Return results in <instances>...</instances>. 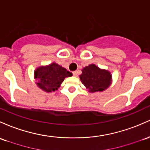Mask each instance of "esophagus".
<instances>
[{"label":"esophagus","mask_w":150,"mask_h":150,"mask_svg":"<svg viewBox=\"0 0 150 150\" xmlns=\"http://www.w3.org/2000/svg\"><path fill=\"white\" fill-rule=\"evenodd\" d=\"M72 74H73V75H74V76H75V77L78 76V72H77L76 71H75V72H72Z\"/></svg>","instance_id":"obj_1"}]
</instances>
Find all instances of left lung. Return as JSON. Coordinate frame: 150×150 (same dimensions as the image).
Returning <instances> with one entry per match:
<instances>
[{"label":"left lung","mask_w":150,"mask_h":150,"mask_svg":"<svg viewBox=\"0 0 150 150\" xmlns=\"http://www.w3.org/2000/svg\"><path fill=\"white\" fill-rule=\"evenodd\" d=\"M80 78L82 83L91 93L105 91L112 82L111 72L100 68L95 64L84 67Z\"/></svg>","instance_id":"8db88e82"}]
</instances>
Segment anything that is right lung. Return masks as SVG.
Returning <instances> with one entry per match:
<instances>
[{
    "instance_id": "add662e5",
    "label": "right lung",
    "mask_w": 150,
    "mask_h": 150,
    "mask_svg": "<svg viewBox=\"0 0 150 150\" xmlns=\"http://www.w3.org/2000/svg\"><path fill=\"white\" fill-rule=\"evenodd\" d=\"M72 75V72L67 71L65 67L56 62L42 65L37 67L34 71L35 84L45 93L55 92L60 88L65 78Z\"/></svg>"
}]
</instances>
